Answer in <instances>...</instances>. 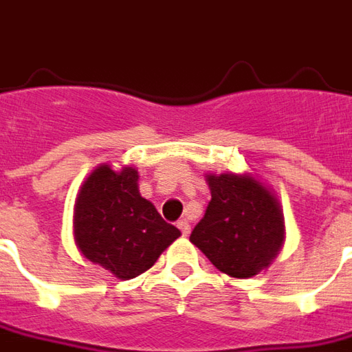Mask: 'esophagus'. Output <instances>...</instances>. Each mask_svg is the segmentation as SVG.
Here are the masks:
<instances>
[{
    "mask_svg": "<svg viewBox=\"0 0 352 352\" xmlns=\"http://www.w3.org/2000/svg\"><path fill=\"white\" fill-rule=\"evenodd\" d=\"M177 227H179V230L183 232V236L190 234V223H188L186 219H181V221L177 223Z\"/></svg>",
    "mask_w": 352,
    "mask_h": 352,
    "instance_id": "esophagus-1",
    "label": "esophagus"
}]
</instances>
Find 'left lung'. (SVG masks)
I'll list each match as a JSON object with an SVG mask.
<instances>
[{"label":"left lung","mask_w":352,"mask_h":352,"mask_svg":"<svg viewBox=\"0 0 352 352\" xmlns=\"http://www.w3.org/2000/svg\"><path fill=\"white\" fill-rule=\"evenodd\" d=\"M211 200L190 234L221 272L252 278L284 244V215L276 196L252 175H208Z\"/></svg>","instance_id":"left-lung-1"}]
</instances>
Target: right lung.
<instances>
[{
	"label": "right lung",
	"instance_id": "right-lung-1",
	"mask_svg": "<svg viewBox=\"0 0 352 352\" xmlns=\"http://www.w3.org/2000/svg\"><path fill=\"white\" fill-rule=\"evenodd\" d=\"M137 181L135 168L114 171L102 164L85 179L74 208V236L83 257L120 280L151 269L181 236L142 198Z\"/></svg>",
	"mask_w": 352,
	"mask_h": 352
}]
</instances>
